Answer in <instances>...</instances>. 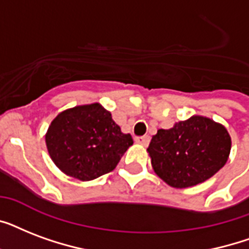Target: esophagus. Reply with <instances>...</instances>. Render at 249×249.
<instances>
[{"mask_svg": "<svg viewBox=\"0 0 249 249\" xmlns=\"http://www.w3.org/2000/svg\"><path fill=\"white\" fill-rule=\"evenodd\" d=\"M136 142H137V143L142 144V146H148V143H150V137H148V136L137 137Z\"/></svg>", "mask_w": 249, "mask_h": 249, "instance_id": "1", "label": "esophagus"}]
</instances>
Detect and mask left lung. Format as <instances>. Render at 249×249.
<instances>
[{
    "mask_svg": "<svg viewBox=\"0 0 249 249\" xmlns=\"http://www.w3.org/2000/svg\"><path fill=\"white\" fill-rule=\"evenodd\" d=\"M230 150L231 138L224 125L197 115L159 129L147 148L155 173L176 189L214 176L226 164Z\"/></svg>",
    "mask_w": 249,
    "mask_h": 249,
    "instance_id": "obj_1",
    "label": "left lung"
}]
</instances>
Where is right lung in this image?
<instances>
[{"label": "right lung", "instance_id": "add662e5", "mask_svg": "<svg viewBox=\"0 0 249 249\" xmlns=\"http://www.w3.org/2000/svg\"><path fill=\"white\" fill-rule=\"evenodd\" d=\"M49 155L70 177L91 181L116 168L133 144L99 103L76 106L60 112L45 136Z\"/></svg>", "mask_w": 249, "mask_h": 249}]
</instances>
